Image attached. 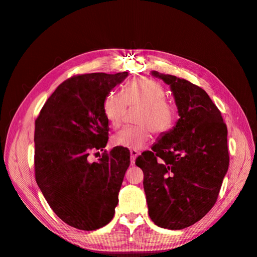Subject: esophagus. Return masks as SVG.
Returning <instances> with one entry per match:
<instances>
[{
    "label": "esophagus",
    "mask_w": 257,
    "mask_h": 257,
    "mask_svg": "<svg viewBox=\"0 0 257 257\" xmlns=\"http://www.w3.org/2000/svg\"><path fill=\"white\" fill-rule=\"evenodd\" d=\"M138 154H139L138 151H136V150H131V164H132V165L135 164V160H136Z\"/></svg>",
    "instance_id": "34e87169"
}]
</instances>
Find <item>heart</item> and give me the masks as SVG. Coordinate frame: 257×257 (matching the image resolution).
Segmentation results:
<instances>
[{
  "label": "heart",
  "instance_id": "1",
  "mask_svg": "<svg viewBox=\"0 0 257 257\" xmlns=\"http://www.w3.org/2000/svg\"><path fill=\"white\" fill-rule=\"evenodd\" d=\"M127 105L139 107L135 122L138 126L125 127L112 138L115 147L130 150H139L150 138V131L154 134H163L173 125L175 111L172 104L165 99L163 85L151 78L132 80L122 92L111 91L106 95L103 110L107 121L118 127L125 114Z\"/></svg>",
  "mask_w": 257,
  "mask_h": 257
}]
</instances>
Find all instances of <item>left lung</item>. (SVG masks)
<instances>
[{
	"label": "left lung",
	"instance_id": "left-lung-1",
	"mask_svg": "<svg viewBox=\"0 0 257 257\" xmlns=\"http://www.w3.org/2000/svg\"><path fill=\"white\" fill-rule=\"evenodd\" d=\"M170 87L178 108L176 125L136 159L151 220L182 229L199 221L219 196L227 173V127L205 90L192 82L152 71Z\"/></svg>",
	"mask_w": 257,
	"mask_h": 257
}]
</instances>
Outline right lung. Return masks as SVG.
<instances>
[{
  "instance_id": "obj_1",
  "label": "right lung",
  "mask_w": 257,
  "mask_h": 257,
  "mask_svg": "<svg viewBox=\"0 0 257 257\" xmlns=\"http://www.w3.org/2000/svg\"><path fill=\"white\" fill-rule=\"evenodd\" d=\"M128 75L92 73L62 82L35 120V179L60 219L82 230H94L111 221L126 169L130 151L114 147L97 162L92 150L108 142L106 95Z\"/></svg>"
}]
</instances>
